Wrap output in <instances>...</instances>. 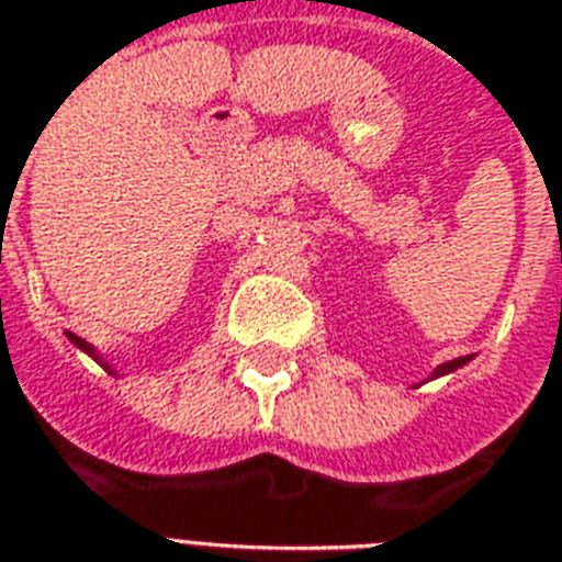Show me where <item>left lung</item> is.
I'll list each match as a JSON object with an SVG mask.
<instances>
[{"instance_id":"left-lung-1","label":"left lung","mask_w":562,"mask_h":562,"mask_svg":"<svg viewBox=\"0 0 562 562\" xmlns=\"http://www.w3.org/2000/svg\"><path fill=\"white\" fill-rule=\"evenodd\" d=\"M468 358H453V361H447V364H441L436 370V376H441V373H450V370H457V367H462L465 364Z\"/></svg>"}]
</instances>
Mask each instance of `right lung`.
Segmentation results:
<instances>
[{
    "label": "right lung",
    "instance_id": "add662e5",
    "mask_svg": "<svg viewBox=\"0 0 562 562\" xmlns=\"http://www.w3.org/2000/svg\"><path fill=\"white\" fill-rule=\"evenodd\" d=\"M70 340H74V344L79 346V349H86L88 356H94V349H91V346H88L86 340H82V337H74V335H70ZM103 367H105V364H103ZM105 370H109V367H105Z\"/></svg>",
    "mask_w": 562,
    "mask_h": 562
}]
</instances>
